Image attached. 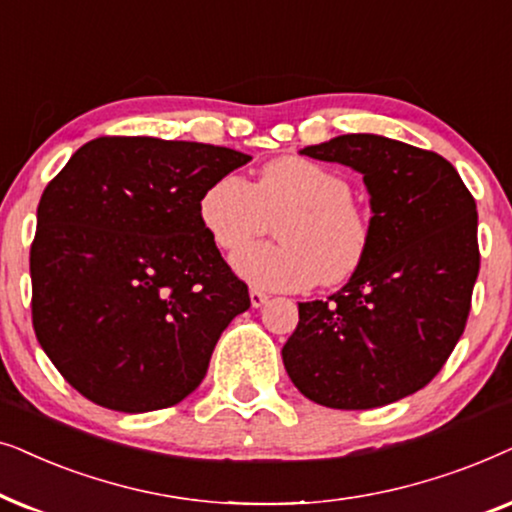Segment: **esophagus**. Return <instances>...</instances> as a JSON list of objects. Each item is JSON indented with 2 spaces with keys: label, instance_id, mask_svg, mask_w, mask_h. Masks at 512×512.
<instances>
[{
  "label": "esophagus",
  "instance_id": "esophagus-1",
  "mask_svg": "<svg viewBox=\"0 0 512 512\" xmlns=\"http://www.w3.org/2000/svg\"><path fill=\"white\" fill-rule=\"evenodd\" d=\"M267 302H269L267 292H262V290H257V288L250 290V304L255 306V309H260V306H264Z\"/></svg>",
  "mask_w": 512,
  "mask_h": 512
}]
</instances>
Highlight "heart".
I'll return each instance as SVG.
<instances>
[{
  "mask_svg": "<svg viewBox=\"0 0 512 512\" xmlns=\"http://www.w3.org/2000/svg\"><path fill=\"white\" fill-rule=\"evenodd\" d=\"M276 245L238 252L234 271L255 288L302 290L353 278L370 252L372 227L337 170L304 156L264 163L255 182L222 175L199 199V222L222 252H236L278 220Z\"/></svg>",
  "mask_w": 512,
  "mask_h": 512,
  "instance_id": "b5f03b06",
  "label": "heart"
}]
</instances>
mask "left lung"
Here are the masks:
<instances>
[{
  "label": "left lung",
  "mask_w": 512,
  "mask_h": 512,
  "mask_svg": "<svg viewBox=\"0 0 512 512\" xmlns=\"http://www.w3.org/2000/svg\"><path fill=\"white\" fill-rule=\"evenodd\" d=\"M302 154L363 173L372 243L342 290L299 302L283 365L299 393L332 410H372L417 393L463 335L480 271L478 210L440 154L372 133Z\"/></svg>",
  "instance_id": "1"
}]
</instances>
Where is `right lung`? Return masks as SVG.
<instances>
[{
    "instance_id": "add662e5",
    "label": "right lung",
    "mask_w": 512,
    "mask_h": 512,
    "mask_svg": "<svg viewBox=\"0 0 512 512\" xmlns=\"http://www.w3.org/2000/svg\"><path fill=\"white\" fill-rule=\"evenodd\" d=\"M248 154L105 135L46 185L30 248L34 335L67 384L117 412L185 400L248 285L199 222L210 182Z\"/></svg>"
}]
</instances>
